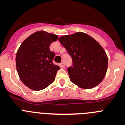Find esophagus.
I'll return each mask as SVG.
<instances>
[{"mask_svg":"<svg viewBox=\"0 0 125 125\" xmlns=\"http://www.w3.org/2000/svg\"><path fill=\"white\" fill-rule=\"evenodd\" d=\"M60 66H61V67L62 68H64L65 67V64H64V62H62L60 64Z\"/></svg>","mask_w":125,"mask_h":125,"instance_id":"1","label":"esophagus"}]
</instances>
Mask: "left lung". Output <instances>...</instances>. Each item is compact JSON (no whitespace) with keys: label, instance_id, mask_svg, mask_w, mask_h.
Returning <instances> with one entry per match:
<instances>
[{"label":"left lung","instance_id":"8db88e82","mask_svg":"<svg viewBox=\"0 0 125 125\" xmlns=\"http://www.w3.org/2000/svg\"><path fill=\"white\" fill-rule=\"evenodd\" d=\"M72 57L73 66L68 71L71 82L83 89H91L104 79L108 68V57L101 45L81 32L59 37Z\"/></svg>","mask_w":125,"mask_h":125}]
</instances>
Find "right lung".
<instances>
[{"mask_svg":"<svg viewBox=\"0 0 125 125\" xmlns=\"http://www.w3.org/2000/svg\"><path fill=\"white\" fill-rule=\"evenodd\" d=\"M57 39V35L40 31L29 36L19 48L16 68L22 82L30 89L40 91L55 80L60 68L52 63L55 53L49 46Z\"/></svg>","mask_w":125,"mask_h":125,"instance_id":"1","label":"right lung"}]
</instances>
